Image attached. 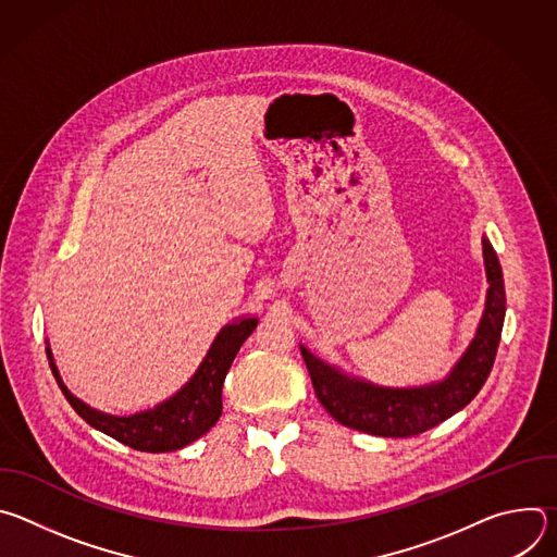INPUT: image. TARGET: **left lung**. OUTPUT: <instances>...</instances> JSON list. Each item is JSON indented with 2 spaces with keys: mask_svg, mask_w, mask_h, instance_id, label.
Segmentation results:
<instances>
[{
  "mask_svg": "<svg viewBox=\"0 0 557 557\" xmlns=\"http://www.w3.org/2000/svg\"><path fill=\"white\" fill-rule=\"evenodd\" d=\"M483 256L490 288L481 324L443 381L421 387H381L344 374L301 346L317 399L337 423L374 436L408 438L443 423L481 392L494 368L507 310L503 269L487 237H483Z\"/></svg>",
  "mask_w": 557,
  "mask_h": 557,
  "instance_id": "1",
  "label": "left lung"
}]
</instances>
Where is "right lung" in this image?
Segmentation results:
<instances>
[{
    "mask_svg": "<svg viewBox=\"0 0 557 557\" xmlns=\"http://www.w3.org/2000/svg\"><path fill=\"white\" fill-rule=\"evenodd\" d=\"M258 326V317H240L226 324L213 339L207 357L202 359L196 374L174 396L153 410L138 412L132 417L103 414L76 396L63 385L54 366L50 348H46L52 374L74 412L90 423L95 430L116 438L119 443L138 451H174L181 449L202 434H207L222 414V383L224 376L249 335Z\"/></svg>",
    "mask_w": 557,
    "mask_h": 557,
    "instance_id": "1",
    "label": "right lung"
}]
</instances>
